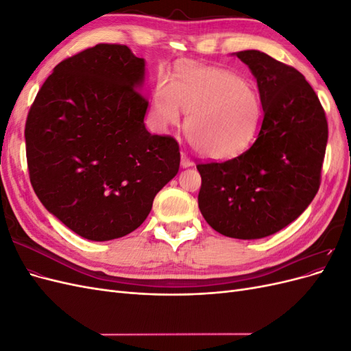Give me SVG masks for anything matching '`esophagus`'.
Segmentation results:
<instances>
[{
  "label": "esophagus",
  "instance_id": "1",
  "mask_svg": "<svg viewBox=\"0 0 351 351\" xmlns=\"http://www.w3.org/2000/svg\"><path fill=\"white\" fill-rule=\"evenodd\" d=\"M182 165H183V168H187V167H192L193 165L192 159H190L184 152H182Z\"/></svg>",
  "mask_w": 351,
  "mask_h": 351
}]
</instances>
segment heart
<instances>
[{
    "instance_id": "1",
    "label": "heart",
    "mask_w": 351,
    "mask_h": 351,
    "mask_svg": "<svg viewBox=\"0 0 351 351\" xmlns=\"http://www.w3.org/2000/svg\"><path fill=\"white\" fill-rule=\"evenodd\" d=\"M187 114L186 134L195 151L210 159L243 154L261 129V95L239 74L217 67L186 66L155 90L151 114L158 127L176 125Z\"/></svg>"
}]
</instances>
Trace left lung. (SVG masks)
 Here are the masks:
<instances>
[{"mask_svg": "<svg viewBox=\"0 0 351 351\" xmlns=\"http://www.w3.org/2000/svg\"><path fill=\"white\" fill-rule=\"evenodd\" d=\"M258 82L263 115L256 141L224 162L197 164L199 209L219 234L253 240L287 227L321 186L328 123L300 71L265 52H236Z\"/></svg>", "mask_w": 351, "mask_h": 351, "instance_id": "obj_1", "label": "left lung"}]
</instances>
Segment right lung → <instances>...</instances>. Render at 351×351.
<instances>
[{"instance_id": "add662e5", "label": "right lung", "mask_w": 351, "mask_h": 351, "mask_svg": "<svg viewBox=\"0 0 351 351\" xmlns=\"http://www.w3.org/2000/svg\"><path fill=\"white\" fill-rule=\"evenodd\" d=\"M143 79L145 60L129 47L98 44L57 64L27 114L32 187L52 215L88 240L141 227L178 173L177 141L145 127Z\"/></svg>"}]
</instances>
